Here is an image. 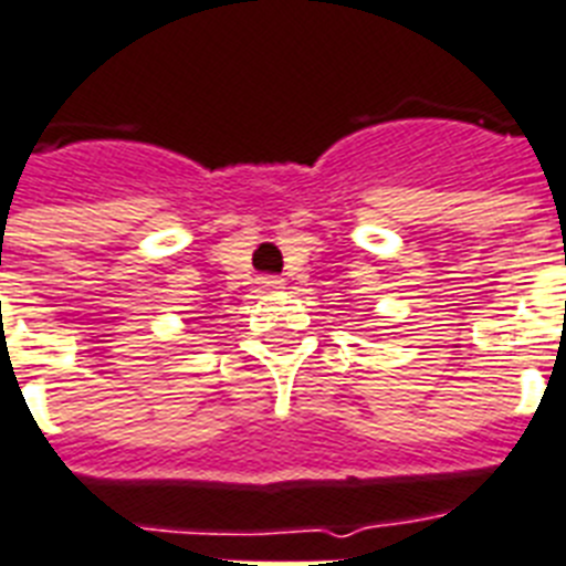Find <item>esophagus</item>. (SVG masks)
<instances>
[{
	"instance_id": "esophagus-1",
	"label": "esophagus",
	"mask_w": 566,
	"mask_h": 566,
	"mask_svg": "<svg viewBox=\"0 0 566 566\" xmlns=\"http://www.w3.org/2000/svg\"><path fill=\"white\" fill-rule=\"evenodd\" d=\"M259 284L264 293H273V291H282L284 279H279V275H261Z\"/></svg>"
}]
</instances>
